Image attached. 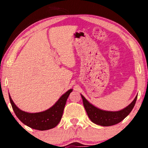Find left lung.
<instances>
[{"mask_svg":"<svg viewBox=\"0 0 148 148\" xmlns=\"http://www.w3.org/2000/svg\"><path fill=\"white\" fill-rule=\"evenodd\" d=\"M81 96H82L84 108L90 120L95 124L103 127L112 126L121 122L125 117L128 116L129 113L133 110L137 98V96L135 97L133 102L126 108L121 110L113 112V111L103 110L98 108L94 105L90 104L84 98V96L82 95Z\"/></svg>","mask_w":148,"mask_h":148,"instance_id":"obj_1","label":"left lung"}]
</instances>
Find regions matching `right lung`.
I'll list each match as a JSON object with an SVG mask.
<instances>
[{
    "instance_id": "1",
    "label": "right lung",
    "mask_w": 148,
    "mask_h": 148,
    "mask_svg": "<svg viewBox=\"0 0 148 148\" xmlns=\"http://www.w3.org/2000/svg\"><path fill=\"white\" fill-rule=\"evenodd\" d=\"M72 91V89L68 90L51 108L43 112L36 113H29L20 110L12 100L10 95L9 99L14 112L23 124L36 130L45 131L54 128L59 123L66 100Z\"/></svg>"
}]
</instances>
